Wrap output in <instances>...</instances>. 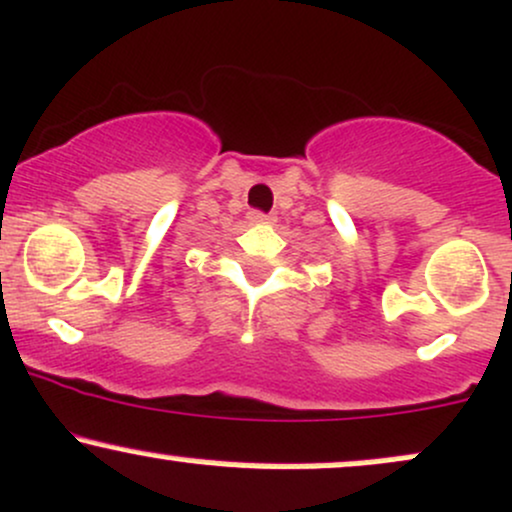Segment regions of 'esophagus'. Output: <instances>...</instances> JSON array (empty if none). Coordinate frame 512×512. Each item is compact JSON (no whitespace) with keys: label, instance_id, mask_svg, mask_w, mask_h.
Wrapping results in <instances>:
<instances>
[{"label":"esophagus","instance_id":"1","mask_svg":"<svg viewBox=\"0 0 512 512\" xmlns=\"http://www.w3.org/2000/svg\"><path fill=\"white\" fill-rule=\"evenodd\" d=\"M250 218L252 223H272L274 221V216L272 213H265V211H250Z\"/></svg>","mask_w":512,"mask_h":512}]
</instances>
